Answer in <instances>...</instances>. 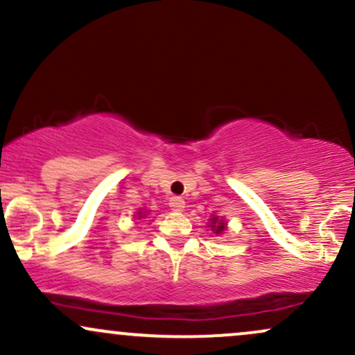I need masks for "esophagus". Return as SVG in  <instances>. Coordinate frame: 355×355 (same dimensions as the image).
<instances>
[{"label":"esophagus","mask_w":355,"mask_h":355,"mask_svg":"<svg viewBox=\"0 0 355 355\" xmlns=\"http://www.w3.org/2000/svg\"><path fill=\"white\" fill-rule=\"evenodd\" d=\"M170 207H172V210L175 211H182L185 209V200H183L182 197H172L170 198Z\"/></svg>","instance_id":"esophagus-1"}]
</instances>
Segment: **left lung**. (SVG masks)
<instances>
[{
  "instance_id": "1",
  "label": "left lung",
  "mask_w": 355,
  "mask_h": 355,
  "mask_svg": "<svg viewBox=\"0 0 355 355\" xmlns=\"http://www.w3.org/2000/svg\"><path fill=\"white\" fill-rule=\"evenodd\" d=\"M211 223H210V229L214 230V234H222L223 230H225V222L223 220H218L217 217L210 218Z\"/></svg>"
}]
</instances>
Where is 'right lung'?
Listing matches in <instances>:
<instances>
[{
    "label": "right lung",
    "mask_w": 355,
    "mask_h": 355,
    "mask_svg": "<svg viewBox=\"0 0 355 355\" xmlns=\"http://www.w3.org/2000/svg\"><path fill=\"white\" fill-rule=\"evenodd\" d=\"M138 217H141V214H138Z\"/></svg>",
    "instance_id": "obj_1"
}]
</instances>
